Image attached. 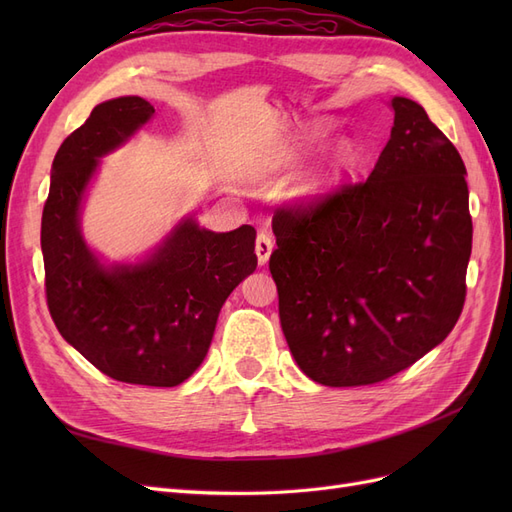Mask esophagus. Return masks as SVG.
I'll list each match as a JSON object with an SVG mask.
<instances>
[{
  "label": "esophagus",
  "instance_id": "34e87169",
  "mask_svg": "<svg viewBox=\"0 0 512 512\" xmlns=\"http://www.w3.org/2000/svg\"><path fill=\"white\" fill-rule=\"evenodd\" d=\"M271 252H273V239H271V235H269L267 230L258 232V237H256V256H258L260 265H267Z\"/></svg>",
  "mask_w": 512,
  "mask_h": 512
}]
</instances>
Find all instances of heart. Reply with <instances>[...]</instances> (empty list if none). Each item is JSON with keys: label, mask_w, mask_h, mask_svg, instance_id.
I'll use <instances>...</instances> for the list:
<instances>
[{"label": "heart", "mask_w": 512, "mask_h": 512, "mask_svg": "<svg viewBox=\"0 0 512 512\" xmlns=\"http://www.w3.org/2000/svg\"><path fill=\"white\" fill-rule=\"evenodd\" d=\"M352 160V145L350 143H339L333 151V156L329 160V164L324 166L322 170H318L316 175H312L309 179H305L299 188H297V194L299 196H309L318 192L324 183H327L339 168H344L348 162Z\"/></svg>", "instance_id": "heart-1"}]
</instances>
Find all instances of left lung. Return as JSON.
Wrapping results in <instances>:
<instances>
[{"label": "left lung", "mask_w": 512, "mask_h": 512, "mask_svg": "<svg viewBox=\"0 0 512 512\" xmlns=\"http://www.w3.org/2000/svg\"><path fill=\"white\" fill-rule=\"evenodd\" d=\"M391 106V138L365 181L273 215L282 331L324 386L408 369L444 342L466 301V166L421 104L397 96Z\"/></svg>", "instance_id": "1"}]
</instances>
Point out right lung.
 Returning <instances> with one entry per match:
<instances>
[{"instance_id": "1", "label": "right lung", "mask_w": 512, "mask_h": 512, "mask_svg": "<svg viewBox=\"0 0 512 512\" xmlns=\"http://www.w3.org/2000/svg\"><path fill=\"white\" fill-rule=\"evenodd\" d=\"M153 106L126 96L98 104L61 143L42 211L46 305L57 331L108 378L177 386L203 363L228 294L256 269V230L183 220L138 265L104 267L83 241L79 209L98 160L143 126Z\"/></svg>"}]
</instances>
